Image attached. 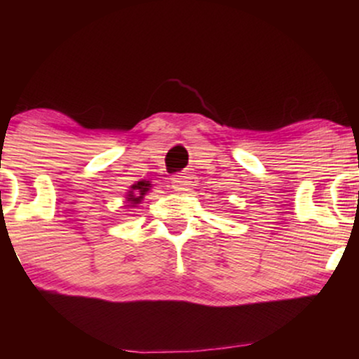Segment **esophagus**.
<instances>
[{"label":"esophagus","mask_w":359,"mask_h":359,"mask_svg":"<svg viewBox=\"0 0 359 359\" xmlns=\"http://www.w3.org/2000/svg\"><path fill=\"white\" fill-rule=\"evenodd\" d=\"M194 185H196V177L191 174L177 175L174 177V180H172V187H174L177 192H189Z\"/></svg>","instance_id":"34e87169"}]
</instances>
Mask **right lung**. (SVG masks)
Wrapping results in <instances>:
<instances>
[{"label":"right lung","instance_id":"add662e5","mask_svg":"<svg viewBox=\"0 0 359 359\" xmlns=\"http://www.w3.org/2000/svg\"><path fill=\"white\" fill-rule=\"evenodd\" d=\"M150 189H151V182H150V180L143 179V180H138V182H135V184L130 187V191L126 192L125 208H126V209H133V208H137L138 204H142L143 197L147 196Z\"/></svg>","mask_w":359,"mask_h":359}]
</instances>
